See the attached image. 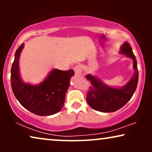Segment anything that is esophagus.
<instances>
[{
  "mask_svg": "<svg viewBox=\"0 0 152 152\" xmlns=\"http://www.w3.org/2000/svg\"><path fill=\"white\" fill-rule=\"evenodd\" d=\"M75 72L76 75H81L82 74V68H81L80 66H76L74 68Z\"/></svg>",
  "mask_w": 152,
  "mask_h": 152,
  "instance_id": "obj_1",
  "label": "esophagus"
}]
</instances>
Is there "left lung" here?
<instances>
[{
	"label": "left lung",
	"mask_w": 152,
	"mask_h": 152,
	"mask_svg": "<svg viewBox=\"0 0 152 152\" xmlns=\"http://www.w3.org/2000/svg\"><path fill=\"white\" fill-rule=\"evenodd\" d=\"M119 53L133 60L134 75L130 80L121 87L109 86L93 75L88 74L85 76L87 80L91 82L89 91L87 93L86 101L93 109L104 113L118 111L130 100L136 90L138 70L136 57L133 53L129 43H124L120 47Z\"/></svg>",
	"instance_id": "left-lung-1"
}]
</instances>
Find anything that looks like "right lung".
<instances>
[{
    "label": "right lung",
    "instance_id": "right-lung-1",
    "mask_svg": "<svg viewBox=\"0 0 152 152\" xmlns=\"http://www.w3.org/2000/svg\"><path fill=\"white\" fill-rule=\"evenodd\" d=\"M24 43L16 50L11 68V86L16 98L25 109L37 115H51L64 107L73 70L53 69L38 84L26 83L20 77L19 59Z\"/></svg>",
    "mask_w": 152,
    "mask_h": 152
}]
</instances>
